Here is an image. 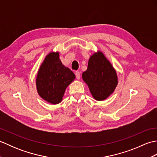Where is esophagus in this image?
Returning <instances> with one entry per match:
<instances>
[{
    "mask_svg": "<svg viewBox=\"0 0 157 157\" xmlns=\"http://www.w3.org/2000/svg\"><path fill=\"white\" fill-rule=\"evenodd\" d=\"M75 76H76V78L78 79H80V73L79 71H76L75 72Z\"/></svg>",
    "mask_w": 157,
    "mask_h": 157,
    "instance_id": "esophagus-1",
    "label": "esophagus"
}]
</instances>
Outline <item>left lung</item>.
Wrapping results in <instances>:
<instances>
[{
    "label": "left lung",
    "instance_id": "obj_1",
    "mask_svg": "<svg viewBox=\"0 0 157 157\" xmlns=\"http://www.w3.org/2000/svg\"><path fill=\"white\" fill-rule=\"evenodd\" d=\"M82 79L88 85L92 97L98 101L107 98L118 84L115 69L100 51L90 56L87 70L82 73Z\"/></svg>",
    "mask_w": 157,
    "mask_h": 157
}]
</instances>
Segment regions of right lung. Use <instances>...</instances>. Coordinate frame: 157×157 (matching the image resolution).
I'll return each instance as SVG.
<instances>
[{"label": "right lung", "instance_id": "add662e5", "mask_svg": "<svg viewBox=\"0 0 157 157\" xmlns=\"http://www.w3.org/2000/svg\"><path fill=\"white\" fill-rule=\"evenodd\" d=\"M75 75L59 58V52H51L40 66L36 79L39 96L52 105L61 102L67 86Z\"/></svg>", "mask_w": 157, "mask_h": 157}]
</instances>
